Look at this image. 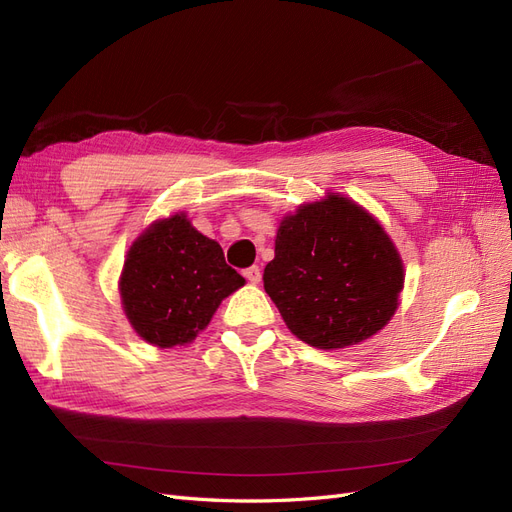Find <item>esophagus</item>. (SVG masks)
I'll use <instances>...</instances> for the list:
<instances>
[{"label":"esophagus","mask_w":512,"mask_h":512,"mask_svg":"<svg viewBox=\"0 0 512 512\" xmlns=\"http://www.w3.org/2000/svg\"><path fill=\"white\" fill-rule=\"evenodd\" d=\"M243 275H245V280L250 282V284H258V282H260V277H262V273H260V269H258V267L245 269V271H243Z\"/></svg>","instance_id":"obj_1"}]
</instances>
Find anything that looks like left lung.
Masks as SVG:
<instances>
[{
	"label": "left lung",
	"mask_w": 512,
	"mask_h": 512,
	"mask_svg": "<svg viewBox=\"0 0 512 512\" xmlns=\"http://www.w3.org/2000/svg\"><path fill=\"white\" fill-rule=\"evenodd\" d=\"M262 280L292 335L320 350H339L389 324L406 271L374 215L329 192L284 215Z\"/></svg>",
	"instance_id": "left-lung-1"
}]
</instances>
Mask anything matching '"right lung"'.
Wrapping results in <instances>:
<instances>
[{
    "label": "right lung",
    "mask_w": 512,
    "mask_h": 512,
    "mask_svg": "<svg viewBox=\"0 0 512 512\" xmlns=\"http://www.w3.org/2000/svg\"><path fill=\"white\" fill-rule=\"evenodd\" d=\"M245 284L226 265L218 241L198 232L185 211L138 235L119 277L121 307L136 335L158 348L192 344L220 303Z\"/></svg>",
    "instance_id": "1"
}]
</instances>
